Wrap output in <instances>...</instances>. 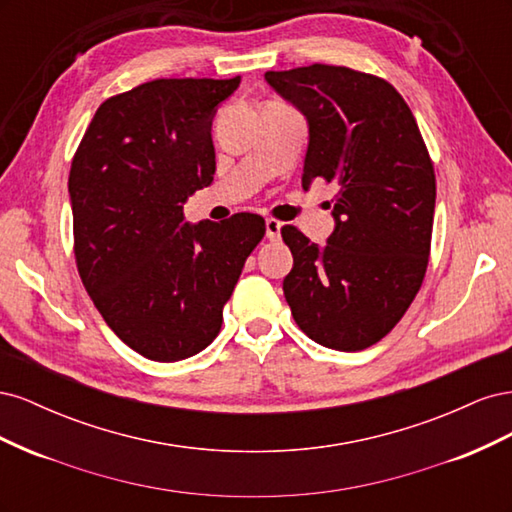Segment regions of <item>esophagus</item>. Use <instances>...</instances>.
<instances>
[{
    "instance_id": "obj_1",
    "label": "esophagus",
    "mask_w": 512,
    "mask_h": 512,
    "mask_svg": "<svg viewBox=\"0 0 512 512\" xmlns=\"http://www.w3.org/2000/svg\"><path fill=\"white\" fill-rule=\"evenodd\" d=\"M265 226H267V239H269V241H277V239H280V230H282V222H280V220L269 218V220L265 222Z\"/></svg>"
}]
</instances>
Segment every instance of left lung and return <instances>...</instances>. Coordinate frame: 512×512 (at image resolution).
Returning <instances> with one entry per match:
<instances>
[{
	"instance_id": "obj_1",
	"label": "left lung",
	"mask_w": 512,
	"mask_h": 512,
	"mask_svg": "<svg viewBox=\"0 0 512 512\" xmlns=\"http://www.w3.org/2000/svg\"><path fill=\"white\" fill-rule=\"evenodd\" d=\"M265 79L307 117L303 188L314 179L335 188L327 245L282 226L294 258L284 297L316 344L365 350L393 331L425 280L436 209L427 145L406 100L376 74L312 64Z\"/></svg>"
}]
</instances>
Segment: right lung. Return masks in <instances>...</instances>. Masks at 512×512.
<instances>
[{"label": "right lung", "instance_id": "right-lung-1", "mask_svg": "<svg viewBox=\"0 0 512 512\" xmlns=\"http://www.w3.org/2000/svg\"><path fill=\"white\" fill-rule=\"evenodd\" d=\"M241 79H156L100 104L68 192L74 258L104 322L145 359L205 350L265 220L190 226L183 203L215 173L211 119Z\"/></svg>", "mask_w": 512, "mask_h": 512}]
</instances>
